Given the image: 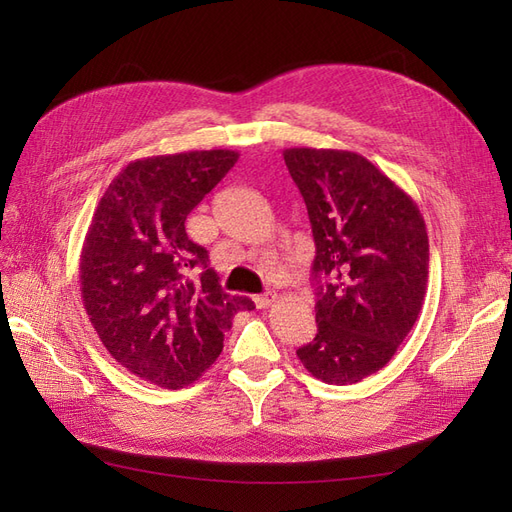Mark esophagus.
<instances>
[{
	"mask_svg": "<svg viewBox=\"0 0 512 512\" xmlns=\"http://www.w3.org/2000/svg\"><path fill=\"white\" fill-rule=\"evenodd\" d=\"M275 299H277V294H275V292H262V294H256V297H254V303H256V307H258V309H267Z\"/></svg>",
	"mask_w": 512,
	"mask_h": 512,
	"instance_id": "esophagus-1",
	"label": "esophagus"
}]
</instances>
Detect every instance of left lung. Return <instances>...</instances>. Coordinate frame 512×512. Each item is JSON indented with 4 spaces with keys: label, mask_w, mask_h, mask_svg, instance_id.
<instances>
[{
    "label": "left lung",
    "mask_w": 512,
    "mask_h": 512,
    "mask_svg": "<svg viewBox=\"0 0 512 512\" xmlns=\"http://www.w3.org/2000/svg\"><path fill=\"white\" fill-rule=\"evenodd\" d=\"M284 162L316 243L318 333L297 356L322 382H361L393 359L421 314L429 273L425 220L414 200L359 153L292 147Z\"/></svg>",
    "instance_id": "8db88e82"
}]
</instances>
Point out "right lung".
I'll return each instance as SVG.
<instances>
[{
  "label": "right lung",
  "instance_id": "1",
  "mask_svg": "<svg viewBox=\"0 0 512 512\" xmlns=\"http://www.w3.org/2000/svg\"><path fill=\"white\" fill-rule=\"evenodd\" d=\"M239 160L209 149L130 162L108 185L81 252V297L100 342L130 374L164 389L198 380L224 348L230 297L185 232L190 211Z\"/></svg>",
  "mask_w": 512,
  "mask_h": 512
}]
</instances>
